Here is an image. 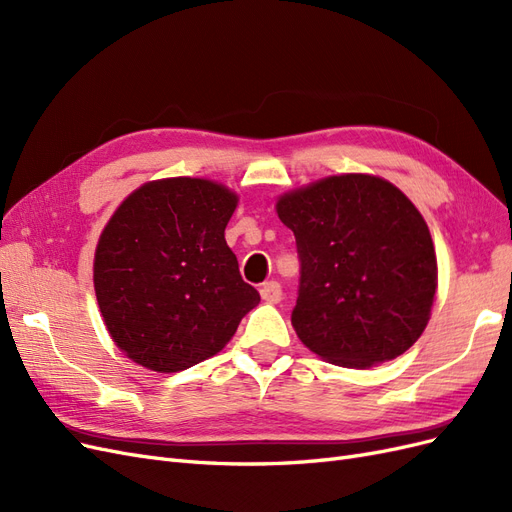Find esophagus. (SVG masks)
Masks as SVG:
<instances>
[{"instance_id": "34e87169", "label": "esophagus", "mask_w": 512, "mask_h": 512, "mask_svg": "<svg viewBox=\"0 0 512 512\" xmlns=\"http://www.w3.org/2000/svg\"><path fill=\"white\" fill-rule=\"evenodd\" d=\"M260 297H262V301H267V303H280L282 297H284L280 282H267V284H262Z\"/></svg>"}]
</instances>
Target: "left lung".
Segmentation results:
<instances>
[{
  "mask_svg": "<svg viewBox=\"0 0 512 512\" xmlns=\"http://www.w3.org/2000/svg\"><path fill=\"white\" fill-rule=\"evenodd\" d=\"M277 215L297 239L301 277L290 320L309 350L365 369L421 337L438 265L406 194L380 177L339 175L284 194Z\"/></svg>",
  "mask_w": 512,
  "mask_h": 512,
  "instance_id": "obj_1",
  "label": "left lung"
}]
</instances>
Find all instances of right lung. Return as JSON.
Instances as JSON below:
<instances>
[{
    "label": "right lung",
    "mask_w": 512,
    "mask_h": 512,
    "mask_svg": "<svg viewBox=\"0 0 512 512\" xmlns=\"http://www.w3.org/2000/svg\"><path fill=\"white\" fill-rule=\"evenodd\" d=\"M237 196L207 179L145 183L98 241L94 286L117 348L160 374L218 354L260 303L224 230Z\"/></svg>",
    "instance_id": "right-lung-1"
}]
</instances>
